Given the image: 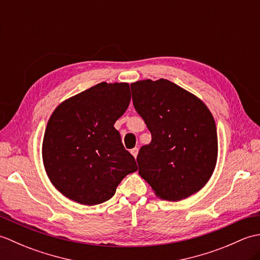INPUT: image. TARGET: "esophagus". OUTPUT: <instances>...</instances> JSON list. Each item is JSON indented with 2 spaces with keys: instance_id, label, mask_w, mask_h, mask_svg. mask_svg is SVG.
<instances>
[{
  "instance_id": "34e87169",
  "label": "esophagus",
  "mask_w": 260,
  "mask_h": 260,
  "mask_svg": "<svg viewBox=\"0 0 260 260\" xmlns=\"http://www.w3.org/2000/svg\"><path fill=\"white\" fill-rule=\"evenodd\" d=\"M131 153H132V155H133L134 157H136L137 154H139V148H137V147L133 148V150H131Z\"/></svg>"
}]
</instances>
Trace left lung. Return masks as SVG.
<instances>
[{
	"label": "left lung",
	"instance_id": "left-lung-1",
	"mask_svg": "<svg viewBox=\"0 0 260 260\" xmlns=\"http://www.w3.org/2000/svg\"><path fill=\"white\" fill-rule=\"evenodd\" d=\"M136 112L152 134L137 155L139 174L163 200L180 201L200 191L218 156L212 114L193 93L167 79L131 85Z\"/></svg>",
	"mask_w": 260,
	"mask_h": 260
}]
</instances>
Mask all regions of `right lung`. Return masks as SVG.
<instances>
[{"mask_svg":"<svg viewBox=\"0 0 260 260\" xmlns=\"http://www.w3.org/2000/svg\"><path fill=\"white\" fill-rule=\"evenodd\" d=\"M129 102L127 82H101L54 109L43 137L42 158L51 183L64 197L85 206L103 203L137 170L114 127Z\"/></svg>","mask_w":260,"mask_h":260,"instance_id":"1","label":"right lung"}]
</instances>
